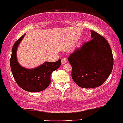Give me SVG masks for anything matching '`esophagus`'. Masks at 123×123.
Here are the masks:
<instances>
[{"mask_svg": "<svg viewBox=\"0 0 123 123\" xmlns=\"http://www.w3.org/2000/svg\"><path fill=\"white\" fill-rule=\"evenodd\" d=\"M61 62L62 63V65L65 64V63H66L67 62V60H66V58H62L61 60Z\"/></svg>", "mask_w": 123, "mask_h": 123, "instance_id": "obj_1", "label": "esophagus"}]
</instances>
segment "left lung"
<instances>
[{"label":"left lung","mask_w":123,"mask_h":123,"mask_svg":"<svg viewBox=\"0 0 123 123\" xmlns=\"http://www.w3.org/2000/svg\"><path fill=\"white\" fill-rule=\"evenodd\" d=\"M91 31L92 39L77 49L68 58L72 68V79L82 88L101 86L111 74L113 66L108 42L97 32Z\"/></svg>","instance_id":"left-lung-1"}]
</instances>
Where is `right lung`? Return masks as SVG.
<instances>
[{
	"instance_id": "right-lung-1",
	"label": "right lung",
	"mask_w": 123,
	"mask_h": 123,
	"mask_svg": "<svg viewBox=\"0 0 123 123\" xmlns=\"http://www.w3.org/2000/svg\"><path fill=\"white\" fill-rule=\"evenodd\" d=\"M25 34L15 42L12 49L10 66L12 73L18 85L25 91L38 92L45 90L50 85V76L53 71L60 67L61 60L54 62H45L33 69H26L19 64L17 60L18 47Z\"/></svg>"
}]
</instances>
